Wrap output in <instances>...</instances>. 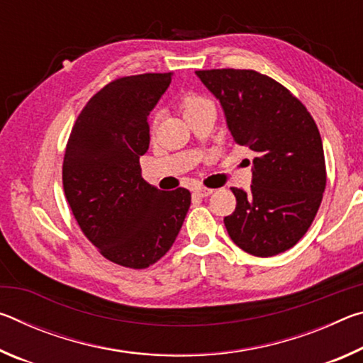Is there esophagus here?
<instances>
[{"label":"esophagus","mask_w":363,"mask_h":363,"mask_svg":"<svg viewBox=\"0 0 363 363\" xmlns=\"http://www.w3.org/2000/svg\"><path fill=\"white\" fill-rule=\"evenodd\" d=\"M195 195L199 196H210L213 194V189H206V187H195Z\"/></svg>","instance_id":"34e87169"}]
</instances>
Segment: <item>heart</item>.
<instances>
[{"label": "heart", "mask_w": 363, "mask_h": 363, "mask_svg": "<svg viewBox=\"0 0 363 363\" xmlns=\"http://www.w3.org/2000/svg\"><path fill=\"white\" fill-rule=\"evenodd\" d=\"M206 104H210V101L205 99L203 96L189 93L186 96H182L179 106H181V110H182L184 116H189L190 113H194L195 110H199V108H201L203 106H206ZM155 123H157V116H153L152 126H155Z\"/></svg>", "instance_id": "b5f03b06"}]
</instances>
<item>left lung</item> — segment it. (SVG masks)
Returning <instances> with one entry per match:
<instances>
[{"instance_id": "left-lung-1", "label": "left lung", "mask_w": 363, "mask_h": 363, "mask_svg": "<svg viewBox=\"0 0 363 363\" xmlns=\"http://www.w3.org/2000/svg\"><path fill=\"white\" fill-rule=\"evenodd\" d=\"M224 110L237 144L256 153L251 189L232 187L237 206L224 218L232 242L259 257L294 247L322 203L327 169L314 118L285 86L255 70H199Z\"/></svg>"}]
</instances>
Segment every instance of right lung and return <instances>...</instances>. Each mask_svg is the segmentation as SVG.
<instances>
[{
  "label": "right lung",
  "instance_id": "obj_1",
  "mask_svg": "<svg viewBox=\"0 0 363 363\" xmlns=\"http://www.w3.org/2000/svg\"><path fill=\"white\" fill-rule=\"evenodd\" d=\"M173 73L113 79L86 104L67 143L62 182L79 229L104 257L145 269L168 253L190 206L187 189L160 190L143 179L147 116Z\"/></svg>",
  "mask_w": 363,
  "mask_h": 363
}]
</instances>
